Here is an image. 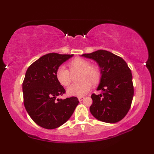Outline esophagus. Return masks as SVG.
<instances>
[{"label": "esophagus", "instance_id": "34e87169", "mask_svg": "<svg viewBox=\"0 0 154 154\" xmlns=\"http://www.w3.org/2000/svg\"><path fill=\"white\" fill-rule=\"evenodd\" d=\"M83 99H84L83 97H79V102H81L83 100Z\"/></svg>", "mask_w": 154, "mask_h": 154}]
</instances>
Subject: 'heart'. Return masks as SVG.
<instances>
[{
    "mask_svg": "<svg viewBox=\"0 0 154 154\" xmlns=\"http://www.w3.org/2000/svg\"><path fill=\"white\" fill-rule=\"evenodd\" d=\"M71 73L79 71V83L73 84L66 90L69 96L83 97L90 91L92 85H96L100 81L101 71L96 65H90L89 61L83 58H75L67 64ZM55 76L61 85L67 87L70 85L71 76L69 71L63 66L57 69Z\"/></svg>",
    "mask_w": 154,
    "mask_h": 154,
    "instance_id": "obj_1",
    "label": "heart"
}]
</instances>
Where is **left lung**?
<instances>
[{"instance_id":"8db88e82","label":"left lung","mask_w":154,"mask_h":154,"mask_svg":"<svg viewBox=\"0 0 154 154\" xmlns=\"http://www.w3.org/2000/svg\"><path fill=\"white\" fill-rule=\"evenodd\" d=\"M81 56L95 61L101 71L97 90H102L103 93L91 95L92 104L90 111L92 115L105 123L120 121L130 110L134 95L132 75L127 63L120 57L104 50Z\"/></svg>"}]
</instances>
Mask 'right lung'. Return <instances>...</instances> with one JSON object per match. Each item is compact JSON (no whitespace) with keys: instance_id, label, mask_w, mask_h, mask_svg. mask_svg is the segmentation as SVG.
<instances>
[{"instance_id":"add662e5","label":"right lung","mask_w":154,"mask_h":154,"mask_svg":"<svg viewBox=\"0 0 154 154\" xmlns=\"http://www.w3.org/2000/svg\"><path fill=\"white\" fill-rule=\"evenodd\" d=\"M73 54L49 53L42 56L27 69L22 84L25 109L31 119L45 129H54L72 116L79 101L58 96L65 90L57 81L56 71Z\"/></svg>"}]
</instances>
